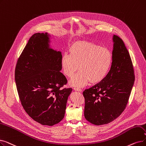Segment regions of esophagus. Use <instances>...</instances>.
I'll return each mask as SVG.
<instances>
[{
    "label": "esophagus",
    "instance_id": "esophagus-1",
    "mask_svg": "<svg viewBox=\"0 0 146 146\" xmlns=\"http://www.w3.org/2000/svg\"><path fill=\"white\" fill-rule=\"evenodd\" d=\"M73 90H74L75 91H78V92H81V91H82V90H80V89H79V88H76V87H74V88H73Z\"/></svg>",
    "mask_w": 146,
    "mask_h": 146
}]
</instances>
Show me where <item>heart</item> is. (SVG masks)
<instances>
[{
  "label": "heart",
  "mask_w": 146,
  "mask_h": 146,
  "mask_svg": "<svg viewBox=\"0 0 146 146\" xmlns=\"http://www.w3.org/2000/svg\"><path fill=\"white\" fill-rule=\"evenodd\" d=\"M69 53L62 55L61 60L62 70L73 86L82 87L89 82L98 84L109 74L113 62V54L107 47L86 40H76L71 43Z\"/></svg>",
  "instance_id": "1"
}]
</instances>
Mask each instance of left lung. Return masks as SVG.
<instances>
[{"label": "left lung", "mask_w": 146, "mask_h": 146, "mask_svg": "<svg viewBox=\"0 0 146 146\" xmlns=\"http://www.w3.org/2000/svg\"><path fill=\"white\" fill-rule=\"evenodd\" d=\"M113 62L109 74L100 83L83 92L84 116L96 125L109 123L125 109L135 80L128 50L121 38L113 36Z\"/></svg>", "instance_id": "obj_1"}]
</instances>
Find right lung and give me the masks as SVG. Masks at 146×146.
I'll return each instance as SVG.
<instances>
[{
    "instance_id": "right-lung-1",
    "label": "right lung",
    "mask_w": 146,
    "mask_h": 146,
    "mask_svg": "<svg viewBox=\"0 0 146 146\" xmlns=\"http://www.w3.org/2000/svg\"><path fill=\"white\" fill-rule=\"evenodd\" d=\"M46 33H35L19 56L15 80L24 110L36 122L52 126L64 118L68 97L72 89L62 69L60 52L49 47Z\"/></svg>"
}]
</instances>
